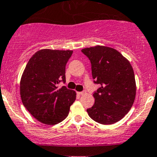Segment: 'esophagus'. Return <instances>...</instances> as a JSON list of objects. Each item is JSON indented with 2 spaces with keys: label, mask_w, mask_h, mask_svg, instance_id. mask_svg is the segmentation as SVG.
I'll return each instance as SVG.
<instances>
[{
  "label": "esophagus",
  "mask_w": 157,
  "mask_h": 157,
  "mask_svg": "<svg viewBox=\"0 0 157 157\" xmlns=\"http://www.w3.org/2000/svg\"><path fill=\"white\" fill-rule=\"evenodd\" d=\"M77 93H78V94H79V95H82V94H85V93H86V91H85V90H84V91L77 92Z\"/></svg>",
  "instance_id": "obj_1"
}]
</instances>
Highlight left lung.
Segmentation results:
<instances>
[{"label":"left lung","mask_w":157,"mask_h":157,"mask_svg":"<svg viewBox=\"0 0 157 157\" xmlns=\"http://www.w3.org/2000/svg\"><path fill=\"white\" fill-rule=\"evenodd\" d=\"M82 52L89 58L94 82L101 85L93 94L94 104L87 112L100 124L119 122L130 110L136 96L130 62L116 49L103 45L84 48Z\"/></svg>","instance_id":"1"}]
</instances>
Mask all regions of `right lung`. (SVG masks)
I'll return each mask as SVG.
<instances>
[{
  "instance_id": "right-lung-1",
  "label": "right lung",
  "mask_w": 157,
  "mask_h": 157,
  "mask_svg": "<svg viewBox=\"0 0 157 157\" xmlns=\"http://www.w3.org/2000/svg\"><path fill=\"white\" fill-rule=\"evenodd\" d=\"M73 51L41 49L29 60L20 80V97L27 110L46 125H56L67 117L76 98L65 86L66 65Z\"/></svg>"
}]
</instances>
